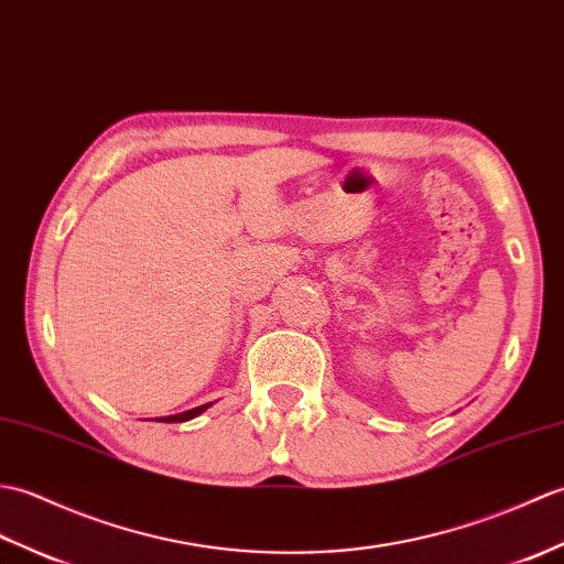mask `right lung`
I'll use <instances>...</instances> for the list:
<instances>
[{"label": "right lung", "instance_id": "add662e5", "mask_svg": "<svg viewBox=\"0 0 564 564\" xmlns=\"http://www.w3.org/2000/svg\"><path fill=\"white\" fill-rule=\"evenodd\" d=\"M209 408V403L207 405H199V408H193V410H187V412H181V415H171V417H161V422H185V420H193V417H197L199 412L203 410H207Z\"/></svg>", "mask_w": 564, "mask_h": 564}]
</instances>
